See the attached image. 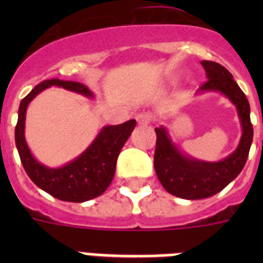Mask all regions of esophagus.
<instances>
[{
	"label": "esophagus",
	"instance_id": "1",
	"mask_svg": "<svg viewBox=\"0 0 263 263\" xmlns=\"http://www.w3.org/2000/svg\"><path fill=\"white\" fill-rule=\"evenodd\" d=\"M136 121L139 125H148L152 123V115L150 113H139L136 116Z\"/></svg>",
	"mask_w": 263,
	"mask_h": 263
}]
</instances>
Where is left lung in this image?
Here are the masks:
<instances>
[{
	"label": "left lung",
	"instance_id": "obj_1",
	"mask_svg": "<svg viewBox=\"0 0 263 263\" xmlns=\"http://www.w3.org/2000/svg\"><path fill=\"white\" fill-rule=\"evenodd\" d=\"M206 71V83L198 92L216 91L225 95L236 106L240 120L241 138L236 150L218 162L195 160L184 154L164 125L156 128L157 144L154 169L162 187L183 199H203L224 190L245 168L253 143V124L250 120V103L233 76L225 67L214 61H202Z\"/></svg>",
	"mask_w": 263,
	"mask_h": 263
}]
</instances>
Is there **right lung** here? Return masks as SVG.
Here are the masks:
<instances>
[{
  "instance_id": "1",
  "label": "right lung",
  "mask_w": 263,
  "mask_h": 263,
  "mask_svg": "<svg viewBox=\"0 0 263 263\" xmlns=\"http://www.w3.org/2000/svg\"><path fill=\"white\" fill-rule=\"evenodd\" d=\"M55 86L92 98L94 94L87 86L79 82L50 79L45 80L22 99L18 106V119L14 129V140L24 171L41 190L65 202H86L102 195L115 177L116 164L124 143L127 142L136 125L135 120H129L119 125H106L97 135L92 143L79 157L71 162L49 168L35 160L28 148L24 136L27 107L32 99L43 90Z\"/></svg>"
}]
</instances>
